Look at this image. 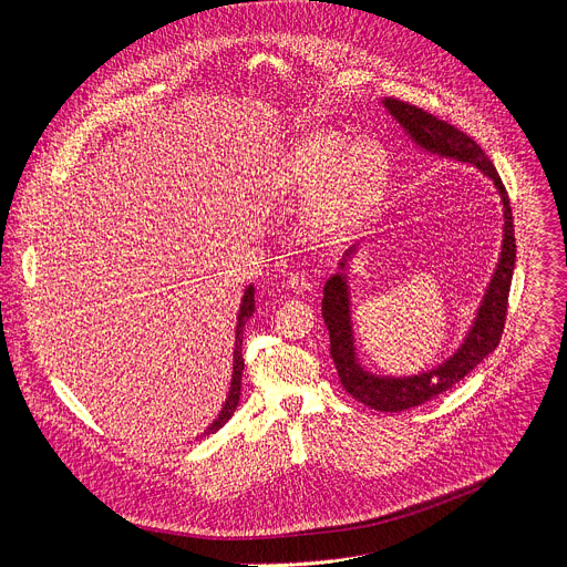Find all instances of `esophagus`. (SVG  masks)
I'll list each match as a JSON object with an SVG mask.
<instances>
[{"instance_id":"obj_1","label":"esophagus","mask_w":567,"mask_h":567,"mask_svg":"<svg viewBox=\"0 0 567 567\" xmlns=\"http://www.w3.org/2000/svg\"><path fill=\"white\" fill-rule=\"evenodd\" d=\"M287 285H289V289H293V291H307V289H311V280H309L305 274H291L289 280H287Z\"/></svg>"}]
</instances>
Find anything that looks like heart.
I'll return each mask as SVG.
<instances>
[{"label": "heart", "instance_id": "1", "mask_svg": "<svg viewBox=\"0 0 567 567\" xmlns=\"http://www.w3.org/2000/svg\"><path fill=\"white\" fill-rule=\"evenodd\" d=\"M390 161L374 138L352 143L339 130H316L291 143L269 173L267 190L278 199L311 198L307 226L320 239L352 235L381 202Z\"/></svg>", "mask_w": 567, "mask_h": 567}]
</instances>
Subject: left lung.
Here are the masks:
<instances>
[{"label":"left lung","mask_w":567,"mask_h":567,"mask_svg":"<svg viewBox=\"0 0 567 567\" xmlns=\"http://www.w3.org/2000/svg\"><path fill=\"white\" fill-rule=\"evenodd\" d=\"M383 107L390 116L403 127L409 138L422 150L437 154L442 158L460 161V164L475 166L484 177H489L503 202V247L496 271L484 291L480 307L475 311L473 326L468 328L460 348L437 368L413 374V377H388L368 372L354 346L352 332V313H350V285H348V260L357 254V247L346 251L339 262V274H334L326 287H322V318L330 330V354L334 359L339 379L343 388L365 406L381 413H399L420 406L424 401L446 392L457 381H462L473 368H477L501 343L505 318H507V300L509 287L516 265V237H514V217L507 190L484 150L455 125L440 121L437 116L409 105L396 99H385Z\"/></svg>","instance_id":"8db88e82"}]
</instances>
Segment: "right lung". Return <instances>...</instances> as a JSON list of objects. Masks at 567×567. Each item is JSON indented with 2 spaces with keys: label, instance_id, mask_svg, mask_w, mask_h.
<instances>
[{
  "label": "right lung",
  "instance_id": "1",
  "mask_svg": "<svg viewBox=\"0 0 567 567\" xmlns=\"http://www.w3.org/2000/svg\"><path fill=\"white\" fill-rule=\"evenodd\" d=\"M254 285H249L245 289V296H241V302H239V311H237V326H235V350H233V377H230V388H228V394H226V401L224 406L217 415V420L204 431V435H210L215 431H219L235 413L237 403H239V388H241V370H245V359H241V334H245V326L247 320L254 316L256 311V296H254Z\"/></svg>",
  "mask_w": 567,
  "mask_h": 567
}]
</instances>
